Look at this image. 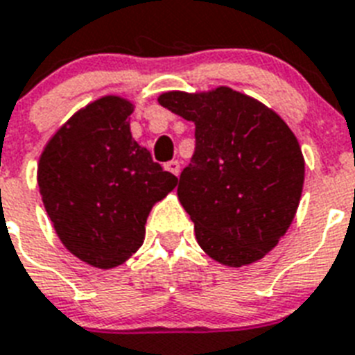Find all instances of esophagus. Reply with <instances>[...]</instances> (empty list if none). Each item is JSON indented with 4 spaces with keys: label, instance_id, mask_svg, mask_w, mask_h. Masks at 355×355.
<instances>
[{
    "label": "esophagus",
    "instance_id": "obj_1",
    "mask_svg": "<svg viewBox=\"0 0 355 355\" xmlns=\"http://www.w3.org/2000/svg\"><path fill=\"white\" fill-rule=\"evenodd\" d=\"M165 168H166V171H168V172H171V174L180 175V161H178V159L168 161V163H165Z\"/></svg>",
    "mask_w": 355,
    "mask_h": 355
}]
</instances>
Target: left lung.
Here are the masks:
<instances>
[{
	"instance_id": "1",
	"label": "left lung",
	"mask_w": 355,
	"mask_h": 355,
	"mask_svg": "<svg viewBox=\"0 0 355 355\" xmlns=\"http://www.w3.org/2000/svg\"><path fill=\"white\" fill-rule=\"evenodd\" d=\"M196 125V150L178 198L199 247L225 266H247L276 247L294 221L304 157L279 114L230 87L168 90L157 98Z\"/></svg>"
}]
</instances>
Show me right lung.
I'll use <instances>...</instances> for the list:
<instances>
[{
  "instance_id": "add662e5",
  "label": "right lung",
  "mask_w": 355,
  "mask_h": 355,
  "mask_svg": "<svg viewBox=\"0 0 355 355\" xmlns=\"http://www.w3.org/2000/svg\"><path fill=\"white\" fill-rule=\"evenodd\" d=\"M130 99L108 94L70 116L37 161V187L63 247L101 270L123 265L145 239L152 207L178 178L132 137Z\"/></svg>"
}]
</instances>
